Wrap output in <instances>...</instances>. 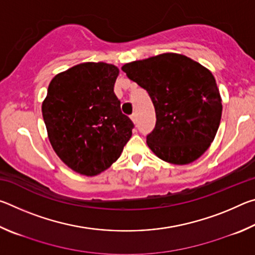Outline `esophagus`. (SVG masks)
Here are the masks:
<instances>
[{
	"label": "esophagus",
	"instance_id": "1",
	"mask_svg": "<svg viewBox=\"0 0 255 255\" xmlns=\"http://www.w3.org/2000/svg\"><path fill=\"white\" fill-rule=\"evenodd\" d=\"M130 118H131V120H132V123H133V124H136V123H137V115H136V114H132V115L130 116Z\"/></svg>",
	"mask_w": 255,
	"mask_h": 255
}]
</instances>
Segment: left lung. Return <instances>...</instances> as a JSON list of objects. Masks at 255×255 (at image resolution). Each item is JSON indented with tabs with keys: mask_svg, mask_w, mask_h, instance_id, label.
Here are the masks:
<instances>
[{
	"mask_svg": "<svg viewBox=\"0 0 255 255\" xmlns=\"http://www.w3.org/2000/svg\"><path fill=\"white\" fill-rule=\"evenodd\" d=\"M122 70L152 99L156 124L146 137L152 152L176 165L199 158L213 143L223 111L211 72L174 53L135 60Z\"/></svg>",
	"mask_w": 255,
	"mask_h": 255,
	"instance_id": "8db88e82",
	"label": "left lung"
}]
</instances>
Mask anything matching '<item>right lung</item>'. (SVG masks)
<instances>
[{
  "label": "right lung",
  "instance_id": "obj_1",
  "mask_svg": "<svg viewBox=\"0 0 255 255\" xmlns=\"http://www.w3.org/2000/svg\"><path fill=\"white\" fill-rule=\"evenodd\" d=\"M119 68L82 63L50 81L42 117L55 153L73 171L101 173L117 161L133 124L120 110L114 92Z\"/></svg>",
  "mask_w": 255,
  "mask_h": 255
}]
</instances>
